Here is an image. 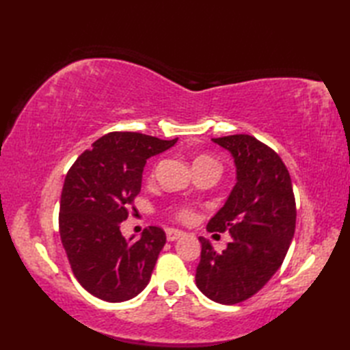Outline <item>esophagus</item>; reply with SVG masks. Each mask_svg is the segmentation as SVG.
I'll return each instance as SVG.
<instances>
[{
    "instance_id": "34e87169",
    "label": "esophagus",
    "mask_w": 350,
    "mask_h": 350,
    "mask_svg": "<svg viewBox=\"0 0 350 350\" xmlns=\"http://www.w3.org/2000/svg\"><path fill=\"white\" fill-rule=\"evenodd\" d=\"M183 234H185V233L182 232V230H177V228H167V239H168L170 242L180 239V237H182Z\"/></svg>"
}]
</instances>
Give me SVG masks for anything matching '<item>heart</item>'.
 Wrapping results in <instances>:
<instances>
[{
	"label": "heart",
	"instance_id": "1",
	"mask_svg": "<svg viewBox=\"0 0 350 350\" xmlns=\"http://www.w3.org/2000/svg\"><path fill=\"white\" fill-rule=\"evenodd\" d=\"M200 162H215L217 163V161L211 158V156H198V158L194 161V163H200ZM171 213H173L174 218H177L182 222H189L192 218H194V212H192L187 206L173 207V209H171Z\"/></svg>",
	"mask_w": 350,
	"mask_h": 350
}]
</instances>
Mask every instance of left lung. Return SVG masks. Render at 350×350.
<instances>
[{
    "label": "left lung",
    "instance_id": "1",
    "mask_svg": "<svg viewBox=\"0 0 350 350\" xmlns=\"http://www.w3.org/2000/svg\"><path fill=\"white\" fill-rule=\"evenodd\" d=\"M212 141L232 153L237 182L207 232H228L232 242L217 252L198 237L196 284L209 299L233 306L256 295L284 262L295 234L296 203L288 171L271 147L247 133Z\"/></svg>",
    "mask_w": 350,
    "mask_h": 350
}]
</instances>
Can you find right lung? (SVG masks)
<instances>
[{
  "label": "right lung",
  "mask_w": 350,
  "mask_h": 350,
  "mask_svg": "<svg viewBox=\"0 0 350 350\" xmlns=\"http://www.w3.org/2000/svg\"><path fill=\"white\" fill-rule=\"evenodd\" d=\"M177 143L138 132H109L68 171L62 191L60 237L72 272L88 293L107 302L135 298L150 281L165 232L150 226L124 239L120 222L141 191L146 161Z\"/></svg>",
  "instance_id": "add662e5"
}]
</instances>
